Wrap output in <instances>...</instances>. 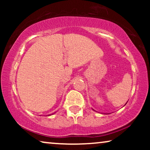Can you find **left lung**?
Returning <instances> with one entry per match:
<instances>
[{"label": "left lung", "mask_w": 150, "mask_h": 150, "mask_svg": "<svg viewBox=\"0 0 150 150\" xmlns=\"http://www.w3.org/2000/svg\"><path fill=\"white\" fill-rule=\"evenodd\" d=\"M127 102H126V104H127ZM126 104H125V105H126Z\"/></svg>", "instance_id": "obj_1"}]
</instances>
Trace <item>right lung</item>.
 <instances>
[{
    "label": "right lung",
    "instance_id": "1",
    "mask_svg": "<svg viewBox=\"0 0 150 150\" xmlns=\"http://www.w3.org/2000/svg\"><path fill=\"white\" fill-rule=\"evenodd\" d=\"M50 115H48V116H50Z\"/></svg>",
    "mask_w": 150,
    "mask_h": 150
}]
</instances>
